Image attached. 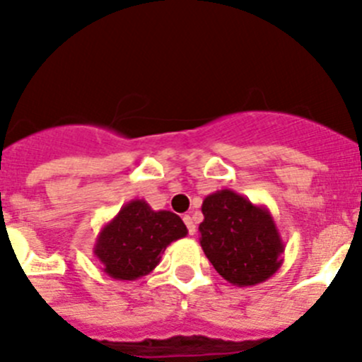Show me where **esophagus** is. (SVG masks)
Listing matches in <instances>:
<instances>
[{
    "mask_svg": "<svg viewBox=\"0 0 362 362\" xmlns=\"http://www.w3.org/2000/svg\"><path fill=\"white\" fill-rule=\"evenodd\" d=\"M183 221L188 228V233H190V235H194V233H196V223H194V219H192L190 216H185Z\"/></svg>",
    "mask_w": 362,
    "mask_h": 362,
    "instance_id": "obj_1",
    "label": "esophagus"
}]
</instances>
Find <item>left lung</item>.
Returning a JSON list of instances; mask_svg holds the SVG:
<instances>
[{
	"mask_svg": "<svg viewBox=\"0 0 362 362\" xmlns=\"http://www.w3.org/2000/svg\"><path fill=\"white\" fill-rule=\"evenodd\" d=\"M201 210V248L221 277L255 286L279 270L284 243L267 206L225 188L204 197Z\"/></svg>",
	"mask_w": 362,
	"mask_h": 362,
	"instance_id": "8db88e82",
	"label": "left lung"
}]
</instances>
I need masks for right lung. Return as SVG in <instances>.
Returning <instances> with one entry per match:
<instances>
[{
  "instance_id": "right-lung-1",
  "label": "right lung",
  "mask_w": 362,
  "mask_h": 362,
  "mask_svg": "<svg viewBox=\"0 0 362 362\" xmlns=\"http://www.w3.org/2000/svg\"><path fill=\"white\" fill-rule=\"evenodd\" d=\"M187 233V226L174 212H156L145 199H132L101 228L94 255L112 279L136 281L148 276L166 246Z\"/></svg>"
}]
</instances>
